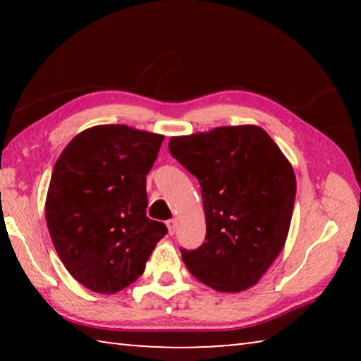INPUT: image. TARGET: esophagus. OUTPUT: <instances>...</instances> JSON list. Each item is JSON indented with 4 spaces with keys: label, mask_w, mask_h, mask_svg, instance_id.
Wrapping results in <instances>:
<instances>
[{
    "label": "esophagus",
    "mask_w": 361,
    "mask_h": 361,
    "mask_svg": "<svg viewBox=\"0 0 361 361\" xmlns=\"http://www.w3.org/2000/svg\"><path fill=\"white\" fill-rule=\"evenodd\" d=\"M166 224H167V228H169V234L173 235L175 231H176V219H169Z\"/></svg>",
    "instance_id": "esophagus-1"
}]
</instances>
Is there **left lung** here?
Wrapping results in <instances>:
<instances>
[{"mask_svg": "<svg viewBox=\"0 0 361 361\" xmlns=\"http://www.w3.org/2000/svg\"><path fill=\"white\" fill-rule=\"evenodd\" d=\"M169 149L202 188L207 235L181 248L189 272L213 290L239 293L259 282L288 237L296 176L258 126H223L172 137Z\"/></svg>", "mask_w": 361, "mask_h": 361, "instance_id": "obj_1", "label": "left lung"}]
</instances>
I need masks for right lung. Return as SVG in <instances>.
Listing matches in <instances>:
<instances>
[{"mask_svg": "<svg viewBox=\"0 0 361 361\" xmlns=\"http://www.w3.org/2000/svg\"><path fill=\"white\" fill-rule=\"evenodd\" d=\"M164 135L124 124L94 126L57 159L46 197V223L59 258L94 293L114 295L135 282L164 223L146 216V175Z\"/></svg>", "mask_w": 361, "mask_h": 361, "instance_id": "right-lung-1", "label": "right lung"}]
</instances>
